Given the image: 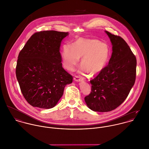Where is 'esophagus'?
<instances>
[{
	"mask_svg": "<svg viewBox=\"0 0 149 149\" xmlns=\"http://www.w3.org/2000/svg\"><path fill=\"white\" fill-rule=\"evenodd\" d=\"M74 81H77V82H79V81H81L82 79V78H81L80 76L76 75V76L74 78Z\"/></svg>",
	"mask_w": 149,
	"mask_h": 149,
	"instance_id": "34e87169",
	"label": "esophagus"
}]
</instances>
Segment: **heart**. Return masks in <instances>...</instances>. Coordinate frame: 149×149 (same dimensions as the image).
Masks as SVG:
<instances>
[{
    "label": "heart",
    "instance_id": "obj_1",
    "mask_svg": "<svg viewBox=\"0 0 149 149\" xmlns=\"http://www.w3.org/2000/svg\"><path fill=\"white\" fill-rule=\"evenodd\" d=\"M64 67L73 71L81 58V71L94 75L100 72L107 64L111 55L109 45L94 39H78L72 45H64L62 50Z\"/></svg>",
    "mask_w": 149,
    "mask_h": 149
}]
</instances>
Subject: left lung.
<instances>
[{
    "label": "left lung",
    "instance_id": "1",
    "mask_svg": "<svg viewBox=\"0 0 149 149\" xmlns=\"http://www.w3.org/2000/svg\"><path fill=\"white\" fill-rule=\"evenodd\" d=\"M106 33L112 44L108 64L90 81L91 91L85 97L90 109L105 112L115 109L127 98L136 79V59L120 36Z\"/></svg>",
    "mask_w": 149,
    "mask_h": 149
}]
</instances>
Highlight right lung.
<instances>
[{"label":"right lung","mask_w":149,"mask_h":149,"mask_svg":"<svg viewBox=\"0 0 149 149\" xmlns=\"http://www.w3.org/2000/svg\"><path fill=\"white\" fill-rule=\"evenodd\" d=\"M68 32L55 30L33 34L20 51L16 77L21 92L34 107H54L72 76L62 67L60 46Z\"/></svg>","instance_id":"1"}]
</instances>
